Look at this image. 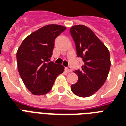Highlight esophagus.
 Wrapping results in <instances>:
<instances>
[{
  "instance_id": "1",
  "label": "esophagus",
  "mask_w": 126,
  "mask_h": 126,
  "mask_svg": "<svg viewBox=\"0 0 126 126\" xmlns=\"http://www.w3.org/2000/svg\"><path fill=\"white\" fill-rule=\"evenodd\" d=\"M66 70L67 72H71L72 71V70L70 66H68L66 68Z\"/></svg>"
}]
</instances>
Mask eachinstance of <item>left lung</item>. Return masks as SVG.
Instances as JSON below:
<instances>
[{"instance_id": "obj_1", "label": "left lung", "mask_w": 126, "mask_h": 126, "mask_svg": "<svg viewBox=\"0 0 126 126\" xmlns=\"http://www.w3.org/2000/svg\"><path fill=\"white\" fill-rule=\"evenodd\" d=\"M70 34L77 56L84 61L82 70L74 72L78 80L71 86V90L79 97L86 98L95 93L106 80L111 66L110 52L93 31L84 25L72 26Z\"/></svg>"}]
</instances>
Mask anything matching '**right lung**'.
I'll list each match as a JSON object with an SVG mask.
<instances>
[{
  "label": "right lung",
  "mask_w": 126,
  "mask_h": 126,
  "mask_svg": "<svg viewBox=\"0 0 126 126\" xmlns=\"http://www.w3.org/2000/svg\"><path fill=\"white\" fill-rule=\"evenodd\" d=\"M66 27L48 24L36 31L24 40L16 53L20 76L28 90L34 95L50 91L64 67L50 61L54 40Z\"/></svg>",
  "instance_id": "1"
}]
</instances>
